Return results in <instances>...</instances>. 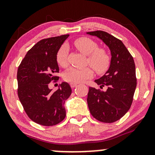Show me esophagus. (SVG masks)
Listing matches in <instances>:
<instances>
[{
    "label": "esophagus",
    "mask_w": 155,
    "mask_h": 155,
    "mask_svg": "<svg viewBox=\"0 0 155 155\" xmlns=\"http://www.w3.org/2000/svg\"><path fill=\"white\" fill-rule=\"evenodd\" d=\"M76 86H77V83H71V87L72 88L76 87Z\"/></svg>",
    "instance_id": "1"
}]
</instances>
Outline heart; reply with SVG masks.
<instances>
[{
	"mask_svg": "<svg viewBox=\"0 0 155 155\" xmlns=\"http://www.w3.org/2000/svg\"><path fill=\"white\" fill-rule=\"evenodd\" d=\"M74 45L84 54L88 55V63L98 74L106 71L110 65V57L105 49H99L95 41L82 37L74 41ZM68 47L66 44L62 45L57 53L56 59L61 67H65L68 64ZM94 72L90 67H71L64 74L65 81L71 83L82 82L92 78Z\"/></svg>",
	"mask_w": 155,
	"mask_h": 155,
	"instance_id": "obj_1",
	"label": "heart"
}]
</instances>
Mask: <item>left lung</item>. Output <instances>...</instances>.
<instances>
[{"mask_svg": "<svg viewBox=\"0 0 155 155\" xmlns=\"http://www.w3.org/2000/svg\"><path fill=\"white\" fill-rule=\"evenodd\" d=\"M104 42L111 51L109 68L102 77L95 80L106 91L89 87L87 104L94 118L111 123L119 120L128 111L136 88V65L132 55L120 39L105 31L87 32Z\"/></svg>", "mask_w": 155, "mask_h": 155, "instance_id": "1", "label": "left lung"}]
</instances>
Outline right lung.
Instances as JSON below:
<instances>
[{"label": "right lung", "instance_id": "1", "mask_svg": "<svg viewBox=\"0 0 155 155\" xmlns=\"http://www.w3.org/2000/svg\"><path fill=\"white\" fill-rule=\"evenodd\" d=\"M68 34L39 41L27 52L17 71L18 97L29 118L44 126H53L65 117V101L71 94L67 82L56 91L49 84L58 81L59 66L56 56Z\"/></svg>", "mask_w": 155, "mask_h": 155}]
</instances>
